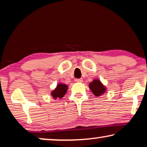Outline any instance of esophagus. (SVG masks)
<instances>
[{
  "mask_svg": "<svg viewBox=\"0 0 147 147\" xmlns=\"http://www.w3.org/2000/svg\"><path fill=\"white\" fill-rule=\"evenodd\" d=\"M75 81L76 82H83V80H82V78H78V79H76Z\"/></svg>",
  "mask_w": 147,
  "mask_h": 147,
  "instance_id": "1",
  "label": "esophagus"
}]
</instances>
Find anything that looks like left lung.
I'll return each mask as SVG.
<instances>
[{"label": "left lung", "mask_w": 147, "mask_h": 147, "mask_svg": "<svg viewBox=\"0 0 147 147\" xmlns=\"http://www.w3.org/2000/svg\"><path fill=\"white\" fill-rule=\"evenodd\" d=\"M89 87L96 96H100L106 92V88L98 80H94L90 83Z\"/></svg>", "instance_id": "obj_1"}]
</instances>
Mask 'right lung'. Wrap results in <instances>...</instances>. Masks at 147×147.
<instances>
[{
    "label": "right lung",
    "instance_id": "add662e5",
    "mask_svg": "<svg viewBox=\"0 0 147 147\" xmlns=\"http://www.w3.org/2000/svg\"><path fill=\"white\" fill-rule=\"evenodd\" d=\"M67 90V86L65 84H58L57 88L51 92V96L54 99L57 98H61L65 95Z\"/></svg>",
    "mask_w": 147,
    "mask_h": 147
}]
</instances>
